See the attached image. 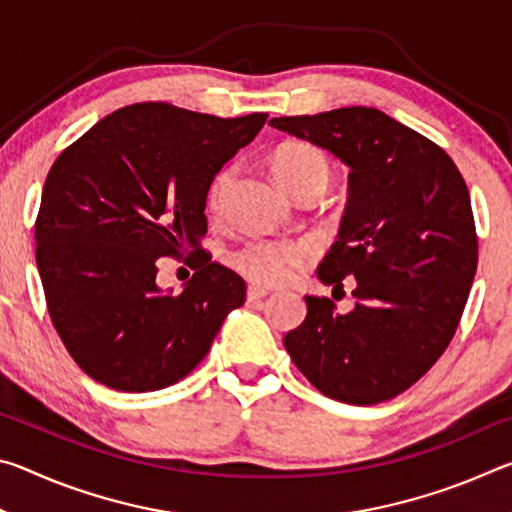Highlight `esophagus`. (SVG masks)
Here are the masks:
<instances>
[{"label": "esophagus", "instance_id": "34e87169", "mask_svg": "<svg viewBox=\"0 0 512 512\" xmlns=\"http://www.w3.org/2000/svg\"><path fill=\"white\" fill-rule=\"evenodd\" d=\"M266 296H268V291L262 289V287H248V291H246L248 302H259V300H264Z\"/></svg>", "mask_w": 512, "mask_h": 512}]
</instances>
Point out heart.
Instances as JSON below:
<instances>
[{
  "instance_id": "heart-1",
  "label": "heart",
  "mask_w": 512,
  "mask_h": 512,
  "mask_svg": "<svg viewBox=\"0 0 512 512\" xmlns=\"http://www.w3.org/2000/svg\"><path fill=\"white\" fill-rule=\"evenodd\" d=\"M275 178L280 180L284 189L291 194L300 192L305 187L323 189L332 180V164L327 155L316 149V146L296 142L287 144L284 149L277 151L273 160ZM232 180V169H223L214 178L210 187V203L212 210H219L223 196L228 192ZM314 259V250L307 244L298 241H273V239H255L235 253V266L244 273L248 280L264 287H277V284L289 282L300 268H305Z\"/></svg>"
}]
</instances>
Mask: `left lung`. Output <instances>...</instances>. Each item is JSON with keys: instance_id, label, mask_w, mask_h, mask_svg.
Wrapping results in <instances>:
<instances>
[{"instance_id": "8db88e82", "label": "left lung", "mask_w": 512, "mask_h": 512, "mask_svg": "<svg viewBox=\"0 0 512 512\" xmlns=\"http://www.w3.org/2000/svg\"><path fill=\"white\" fill-rule=\"evenodd\" d=\"M271 126L350 167L339 239L318 277L334 289L354 277L357 305L336 314L329 298L305 296V323L284 348L332 400H391L447 350L470 296L479 239L465 180L438 144L377 108L275 117Z\"/></svg>"}]
</instances>
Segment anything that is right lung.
Here are the masks:
<instances>
[{"mask_svg": "<svg viewBox=\"0 0 512 512\" xmlns=\"http://www.w3.org/2000/svg\"><path fill=\"white\" fill-rule=\"evenodd\" d=\"M266 117L135 103L58 155L42 189L36 262L51 323L85 375L124 393L167 388L244 305V280L201 250L205 201ZM183 254L202 259L199 271L180 294L160 292L154 262Z\"/></svg>", "mask_w": 512, "mask_h": 512, "instance_id": "1", "label": "right lung"}]
</instances>
